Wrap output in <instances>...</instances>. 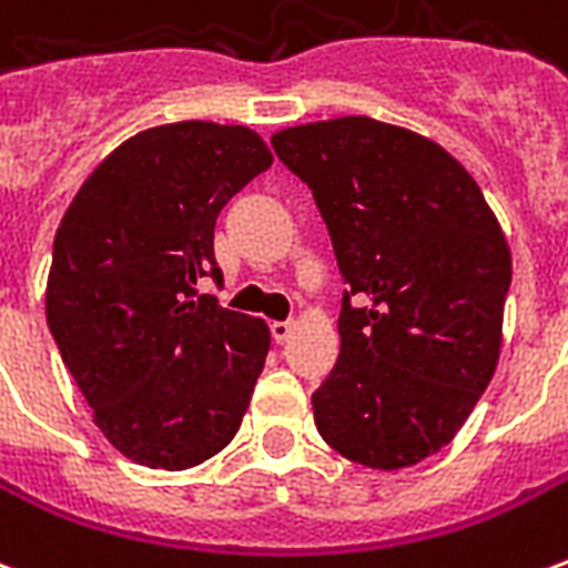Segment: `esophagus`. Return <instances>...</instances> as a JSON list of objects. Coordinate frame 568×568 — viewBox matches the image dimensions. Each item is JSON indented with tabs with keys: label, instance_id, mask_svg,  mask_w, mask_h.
Instances as JSON below:
<instances>
[{
	"label": "esophagus",
	"instance_id": "obj_1",
	"mask_svg": "<svg viewBox=\"0 0 568 568\" xmlns=\"http://www.w3.org/2000/svg\"><path fill=\"white\" fill-rule=\"evenodd\" d=\"M292 328H295L292 322H271L273 341H276V344H283V341H288V337H292Z\"/></svg>",
	"mask_w": 568,
	"mask_h": 568
}]
</instances>
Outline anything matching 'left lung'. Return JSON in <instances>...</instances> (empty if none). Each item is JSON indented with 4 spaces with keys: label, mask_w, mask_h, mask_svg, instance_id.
<instances>
[{
    "label": "left lung",
    "mask_w": 568,
    "mask_h": 568,
    "mask_svg": "<svg viewBox=\"0 0 568 568\" xmlns=\"http://www.w3.org/2000/svg\"><path fill=\"white\" fill-rule=\"evenodd\" d=\"M271 142L313 191L346 283L316 428L349 463H423L496 374L508 240L463 163L414 130L349 115Z\"/></svg>",
    "instance_id": "8db88e82"
}]
</instances>
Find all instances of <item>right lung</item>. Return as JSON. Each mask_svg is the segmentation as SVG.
<instances>
[{"label":"right lung","instance_id":"obj_1","mask_svg":"<svg viewBox=\"0 0 568 568\" xmlns=\"http://www.w3.org/2000/svg\"><path fill=\"white\" fill-rule=\"evenodd\" d=\"M271 163L240 124L149 128L84 179L57 227L48 328L97 428L133 463L182 471L243 423L271 328L197 283L222 280V206Z\"/></svg>","mask_w":568,"mask_h":568}]
</instances>
